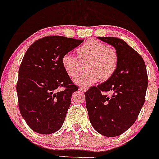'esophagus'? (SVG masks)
I'll return each mask as SVG.
<instances>
[{
    "label": "esophagus",
    "instance_id": "34e87169",
    "mask_svg": "<svg viewBox=\"0 0 159 159\" xmlns=\"http://www.w3.org/2000/svg\"><path fill=\"white\" fill-rule=\"evenodd\" d=\"M79 90H80V91L86 92V90H87V89H86V88H85V87H83V86H81V87L79 88Z\"/></svg>",
    "mask_w": 159,
    "mask_h": 159
}]
</instances>
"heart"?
I'll list each match as a JSON object with an SVG mask.
<instances>
[{
	"mask_svg": "<svg viewBox=\"0 0 159 159\" xmlns=\"http://www.w3.org/2000/svg\"><path fill=\"white\" fill-rule=\"evenodd\" d=\"M77 58L71 53H65L61 58V65L69 77H74L85 65L86 72L74 79L78 86L88 87L98 80L105 82L110 79L118 65L116 51L97 39H90L77 50Z\"/></svg>",
	"mask_w": 159,
	"mask_h": 159,
	"instance_id": "1",
	"label": "heart"
}]
</instances>
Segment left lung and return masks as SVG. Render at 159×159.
<instances>
[{
  "label": "left lung",
  "instance_id": "8db88e82",
  "mask_svg": "<svg viewBox=\"0 0 159 159\" xmlns=\"http://www.w3.org/2000/svg\"><path fill=\"white\" fill-rule=\"evenodd\" d=\"M112 45L118 55L117 69L110 79L85 93L92 126L106 137H117L131 127L145 102L148 76L142 57L127 43L115 37H98ZM111 91V96L102 92Z\"/></svg>",
  "mask_w": 159,
  "mask_h": 159
}]
</instances>
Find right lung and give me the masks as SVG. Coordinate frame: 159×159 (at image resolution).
<instances>
[{
	"mask_svg": "<svg viewBox=\"0 0 159 159\" xmlns=\"http://www.w3.org/2000/svg\"><path fill=\"white\" fill-rule=\"evenodd\" d=\"M83 40L47 36L26 51L18 70V106L28 126L40 134L58 131L63 125L73 92L78 87L64 70L61 58ZM65 88L62 92L58 89Z\"/></svg>",
	"mask_w": 159,
	"mask_h": 159,
	"instance_id": "add662e5",
	"label": "right lung"
}]
</instances>
